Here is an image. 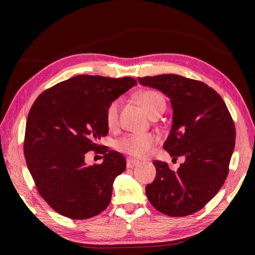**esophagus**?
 I'll use <instances>...</instances> for the list:
<instances>
[{
  "mask_svg": "<svg viewBox=\"0 0 255 255\" xmlns=\"http://www.w3.org/2000/svg\"><path fill=\"white\" fill-rule=\"evenodd\" d=\"M138 164H139V161L138 160L131 159V158L127 159V167H133V166H136Z\"/></svg>",
  "mask_w": 255,
  "mask_h": 255,
  "instance_id": "obj_1",
  "label": "esophagus"
}]
</instances>
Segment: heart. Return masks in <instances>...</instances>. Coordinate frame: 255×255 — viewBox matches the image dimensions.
<instances>
[{
    "instance_id": "heart-1",
    "label": "heart",
    "mask_w": 255,
    "mask_h": 255,
    "mask_svg": "<svg viewBox=\"0 0 255 255\" xmlns=\"http://www.w3.org/2000/svg\"><path fill=\"white\" fill-rule=\"evenodd\" d=\"M138 101L150 116L163 113L165 110V100L158 91L144 90L138 94ZM121 100L113 101L105 112L106 124L110 128L117 126L119 117ZM156 137L152 133H130L117 141V148L134 158H145L149 155L153 145L156 143Z\"/></svg>"
}]
</instances>
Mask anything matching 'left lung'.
<instances>
[{
    "instance_id": "left-lung-1",
    "label": "left lung",
    "mask_w": 255,
    "mask_h": 255,
    "mask_svg": "<svg viewBox=\"0 0 255 255\" xmlns=\"http://www.w3.org/2000/svg\"><path fill=\"white\" fill-rule=\"evenodd\" d=\"M138 81L169 96L173 123L163 148L173 160L185 158L176 171L166 162L153 161L156 175L145 186V194L151 205L166 216L195 214L218 193L228 175L235 123L221 96L200 81L177 74Z\"/></svg>"
}]
</instances>
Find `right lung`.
Returning a JSON list of instances; mask_svg holds the SVG:
<instances>
[{"mask_svg": "<svg viewBox=\"0 0 255 255\" xmlns=\"http://www.w3.org/2000/svg\"><path fill=\"white\" fill-rule=\"evenodd\" d=\"M136 84L130 77L82 74L53 85L34 102L26 122V164L38 193L58 214L89 219L110 205L114 180L126 170V160L97 141L108 133V105ZM89 150L104 154L105 161L88 167Z\"/></svg>", "mask_w": 255, "mask_h": 255, "instance_id": "1", "label": "right lung"}]
</instances>
